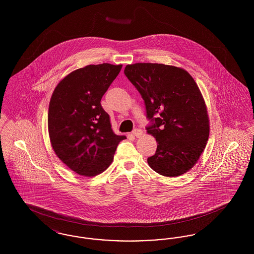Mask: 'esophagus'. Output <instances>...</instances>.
I'll return each instance as SVG.
<instances>
[{
	"mask_svg": "<svg viewBox=\"0 0 254 254\" xmlns=\"http://www.w3.org/2000/svg\"><path fill=\"white\" fill-rule=\"evenodd\" d=\"M133 135L135 136V137H137V138H139V137H141L142 136V134H143V130L142 129H140V128H135V129H133Z\"/></svg>",
	"mask_w": 254,
	"mask_h": 254,
	"instance_id": "1",
	"label": "esophagus"
}]
</instances>
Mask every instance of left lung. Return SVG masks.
Wrapping results in <instances>:
<instances>
[{"label":"left lung","mask_w":254,"mask_h":254,"mask_svg":"<svg viewBox=\"0 0 254 254\" xmlns=\"http://www.w3.org/2000/svg\"><path fill=\"white\" fill-rule=\"evenodd\" d=\"M124 72L145 102L146 131L157 142L149 167L167 177L186 173L209 135L205 101L193 78L180 67L151 63L127 64Z\"/></svg>","instance_id":"8db88e82"}]
</instances>
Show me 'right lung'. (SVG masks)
Instances as JSON below:
<instances>
[{
  "label": "right lung",
  "mask_w": 254,
  "mask_h": 254,
  "mask_svg": "<svg viewBox=\"0 0 254 254\" xmlns=\"http://www.w3.org/2000/svg\"><path fill=\"white\" fill-rule=\"evenodd\" d=\"M122 64H89L64 77L50 99L49 132L61 161L76 173L95 176L108 169L126 136L111 129L101 99Z\"/></svg>",
  "instance_id": "1"
}]
</instances>
